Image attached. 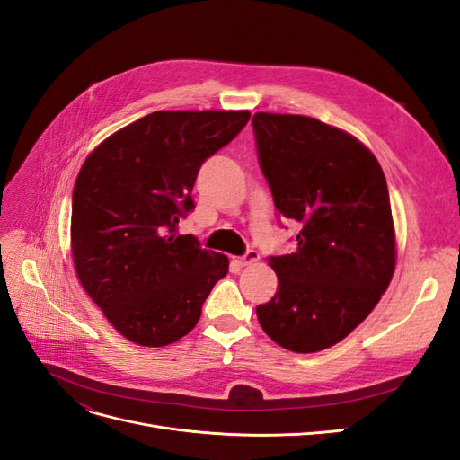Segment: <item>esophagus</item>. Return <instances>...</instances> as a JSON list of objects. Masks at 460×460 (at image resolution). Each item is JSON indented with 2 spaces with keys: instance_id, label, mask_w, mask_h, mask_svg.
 I'll return each mask as SVG.
<instances>
[{
  "instance_id": "esophagus-1",
  "label": "esophagus",
  "mask_w": 460,
  "mask_h": 460,
  "mask_svg": "<svg viewBox=\"0 0 460 460\" xmlns=\"http://www.w3.org/2000/svg\"><path fill=\"white\" fill-rule=\"evenodd\" d=\"M234 261L238 262L240 267H249V264H253V262L259 261V252H255V249H247V252L242 257H235Z\"/></svg>"
}]
</instances>
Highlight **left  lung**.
Wrapping results in <instances>:
<instances>
[{"mask_svg":"<svg viewBox=\"0 0 460 460\" xmlns=\"http://www.w3.org/2000/svg\"><path fill=\"white\" fill-rule=\"evenodd\" d=\"M261 171L280 217L299 225L296 253L270 257L274 297L259 305L267 336L316 353L363 323L395 270V230L380 163L357 137L311 117L257 113Z\"/></svg>","mask_w":460,"mask_h":460,"instance_id":"8db88e82","label":"left lung"}]
</instances>
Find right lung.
I'll return each instance as SVG.
<instances>
[{"mask_svg":"<svg viewBox=\"0 0 460 460\" xmlns=\"http://www.w3.org/2000/svg\"><path fill=\"white\" fill-rule=\"evenodd\" d=\"M249 111H155L109 136L82 164L71 247L78 280L119 333L169 345L198 324L228 257L176 226L201 164L230 144Z\"/></svg>","mask_w":460,"mask_h":460,"instance_id":"right-lung-1","label":"right lung"}]
</instances>
